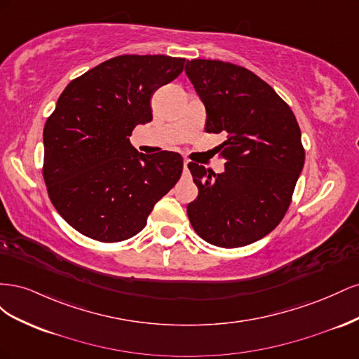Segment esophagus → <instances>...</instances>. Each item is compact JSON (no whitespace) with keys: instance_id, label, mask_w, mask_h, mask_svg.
<instances>
[{"instance_id":"34e87169","label":"esophagus","mask_w":359,"mask_h":359,"mask_svg":"<svg viewBox=\"0 0 359 359\" xmlns=\"http://www.w3.org/2000/svg\"><path fill=\"white\" fill-rule=\"evenodd\" d=\"M189 163H190V161H189L187 158H184V170H186V172L189 170Z\"/></svg>"}]
</instances>
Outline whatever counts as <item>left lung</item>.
<instances>
[{
	"mask_svg": "<svg viewBox=\"0 0 359 359\" xmlns=\"http://www.w3.org/2000/svg\"><path fill=\"white\" fill-rule=\"evenodd\" d=\"M186 73L205 104V132L226 135L217 147L223 173L189 163L199 190L189 220L212 245L252 244L276 229L292 202L306 160L298 121L273 86L245 67L191 60Z\"/></svg>",
	"mask_w": 359,
	"mask_h": 359,
	"instance_id": "obj_1",
	"label": "left lung"
}]
</instances>
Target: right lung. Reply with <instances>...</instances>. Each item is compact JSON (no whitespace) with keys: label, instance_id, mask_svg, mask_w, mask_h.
Returning <instances> with one entry per match:
<instances>
[{"label":"right lung","instance_id":"right-lung-1","mask_svg":"<svg viewBox=\"0 0 359 359\" xmlns=\"http://www.w3.org/2000/svg\"><path fill=\"white\" fill-rule=\"evenodd\" d=\"M184 58L119 55L73 79L43 128L41 173L49 199L73 229L121 243L144 229L175 186L182 157L139 154L133 128L153 119L151 95L178 78Z\"/></svg>","mask_w":359,"mask_h":359}]
</instances>
